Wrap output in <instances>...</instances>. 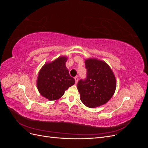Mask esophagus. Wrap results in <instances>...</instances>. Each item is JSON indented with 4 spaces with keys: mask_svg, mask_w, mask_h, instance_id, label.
<instances>
[{
    "mask_svg": "<svg viewBox=\"0 0 148 148\" xmlns=\"http://www.w3.org/2000/svg\"><path fill=\"white\" fill-rule=\"evenodd\" d=\"M75 83L77 84L78 81V77H75Z\"/></svg>",
    "mask_w": 148,
    "mask_h": 148,
    "instance_id": "esophagus-1",
    "label": "esophagus"
}]
</instances>
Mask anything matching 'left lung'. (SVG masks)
Instances as JSON below:
<instances>
[{"label": "left lung", "mask_w": 148, "mask_h": 148, "mask_svg": "<svg viewBox=\"0 0 148 148\" xmlns=\"http://www.w3.org/2000/svg\"><path fill=\"white\" fill-rule=\"evenodd\" d=\"M86 78L80 79L77 88L80 99L90 108L106 104L112 97L116 89V79L112 70L105 62L96 59L85 60Z\"/></svg>", "instance_id": "obj_1"}]
</instances>
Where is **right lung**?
<instances>
[{
  "label": "right lung",
  "instance_id": "obj_1",
  "mask_svg": "<svg viewBox=\"0 0 148 148\" xmlns=\"http://www.w3.org/2000/svg\"><path fill=\"white\" fill-rule=\"evenodd\" d=\"M66 60V57H59L44 64L39 71L37 88L39 93L49 101L59 99L65 90L75 83L65 66Z\"/></svg>",
  "mask_w": 148,
  "mask_h": 148
}]
</instances>
